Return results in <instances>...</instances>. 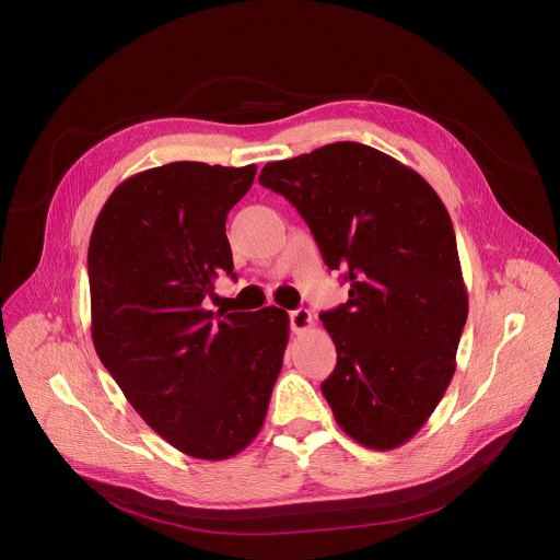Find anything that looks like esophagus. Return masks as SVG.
Listing matches in <instances>:
<instances>
[{
    "label": "esophagus",
    "mask_w": 560,
    "mask_h": 560,
    "mask_svg": "<svg viewBox=\"0 0 560 560\" xmlns=\"http://www.w3.org/2000/svg\"><path fill=\"white\" fill-rule=\"evenodd\" d=\"M312 326V314H310V310H305V307H299V310H292L290 312V330L292 332H305L307 328Z\"/></svg>",
    "instance_id": "obj_1"
}]
</instances>
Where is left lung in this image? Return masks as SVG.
<instances>
[{"label": "left lung", "mask_w": 560, "mask_h": 560, "mask_svg": "<svg viewBox=\"0 0 560 560\" xmlns=\"http://www.w3.org/2000/svg\"><path fill=\"white\" fill-rule=\"evenodd\" d=\"M259 184L312 230L350 299L322 314L337 348L322 383L341 430L372 450L410 441L443 398L467 322L452 219L432 186L389 154L337 141L270 162Z\"/></svg>", "instance_id": "1"}]
</instances>
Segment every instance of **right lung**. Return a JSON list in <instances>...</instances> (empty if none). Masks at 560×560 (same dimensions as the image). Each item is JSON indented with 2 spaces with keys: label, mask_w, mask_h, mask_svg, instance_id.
<instances>
[{
  "label": "right lung",
  "mask_w": 560,
  "mask_h": 560,
  "mask_svg": "<svg viewBox=\"0 0 560 560\" xmlns=\"http://www.w3.org/2000/svg\"><path fill=\"white\" fill-rule=\"evenodd\" d=\"M257 166L175 162L115 188L89 246L93 343L139 417L179 452L223 460L259 434L288 312H212L232 272L225 217Z\"/></svg>",
  "instance_id": "add662e5"
}]
</instances>
